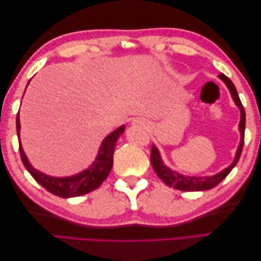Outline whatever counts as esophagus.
<instances>
[{"instance_id": "obj_1", "label": "esophagus", "mask_w": 261, "mask_h": 261, "mask_svg": "<svg viewBox=\"0 0 261 261\" xmlns=\"http://www.w3.org/2000/svg\"><path fill=\"white\" fill-rule=\"evenodd\" d=\"M133 124L136 125V126H144L145 125V123L143 121H140V120H135Z\"/></svg>"}]
</instances>
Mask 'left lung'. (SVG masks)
<instances>
[{
    "label": "left lung",
    "mask_w": 261,
    "mask_h": 261,
    "mask_svg": "<svg viewBox=\"0 0 261 261\" xmlns=\"http://www.w3.org/2000/svg\"><path fill=\"white\" fill-rule=\"evenodd\" d=\"M219 78H221L224 82V84L227 86L228 90H230L232 98L235 102V105L238 106L241 110V122H240V132H241V143L238 148V151H236V155L234 161L231 163V165L223 170L222 172L218 173L216 175L212 176H206V177H197V176H184L179 174V173L170 170L167 165H164L161 155L159 153V150L153 145L151 148V155H150V159H151V164L156 175L160 177V179L163 183L167 184L170 187H173L178 191L183 192H200V191H207V189H211L216 187L221 180H223L228 173L232 171V169L235 167L236 163L239 162L240 156L243 150L244 145V136H245V123H246V118H245V110L240 100L239 93L236 91V88L234 84L231 82L228 77H226L224 74H220Z\"/></svg>",
    "instance_id": "1"
}]
</instances>
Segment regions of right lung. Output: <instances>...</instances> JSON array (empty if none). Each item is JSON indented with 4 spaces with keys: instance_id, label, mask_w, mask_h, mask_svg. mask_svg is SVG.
<instances>
[{
    "instance_id": "1",
    "label": "right lung",
    "mask_w": 261,
    "mask_h": 261,
    "mask_svg": "<svg viewBox=\"0 0 261 261\" xmlns=\"http://www.w3.org/2000/svg\"><path fill=\"white\" fill-rule=\"evenodd\" d=\"M16 128L19 140V152L21 161L23 165H25L27 171L31 174V176L36 179L37 183L40 184L51 194L62 197V198H69V197H77L88 194L94 191V189H97L102 183H103V180L108 177L110 171H111L113 167L114 148L117 143V139L120 138V136L124 133L125 126H120V127L110 134V135L107 136L105 140L102 141L98 155L96 158V160L92 162L91 167L81 173H78L76 175L67 177L49 176L46 174H43L42 172H39L36 169H34L33 165L29 163L20 145V123L18 113L16 117Z\"/></svg>"
}]
</instances>
